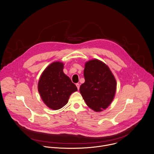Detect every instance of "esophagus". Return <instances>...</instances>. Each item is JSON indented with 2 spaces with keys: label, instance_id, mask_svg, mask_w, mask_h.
Segmentation results:
<instances>
[{
  "label": "esophagus",
  "instance_id": "obj_1",
  "mask_svg": "<svg viewBox=\"0 0 154 154\" xmlns=\"http://www.w3.org/2000/svg\"><path fill=\"white\" fill-rule=\"evenodd\" d=\"M76 86L77 88H78V90H79V87H80V85H79V84H76Z\"/></svg>",
  "mask_w": 154,
  "mask_h": 154
}]
</instances>
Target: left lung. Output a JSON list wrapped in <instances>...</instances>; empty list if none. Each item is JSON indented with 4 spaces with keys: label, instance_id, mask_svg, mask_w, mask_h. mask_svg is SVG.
Instances as JSON below:
<instances>
[{
    "label": "left lung",
    "instance_id": "8db88e82",
    "mask_svg": "<svg viewBox=\"0 0 154 154\" xmlns=\"http://www.w3.org/2000/svg\"><path fill=\"white\" fill-rule=\"evenodd\" d=\"M85 82L79 88L87 105L96 112L106 109L113 101L116 81L109 67L102 61H87L84 70Z\"/></svg>",
    "mask_w": 154,
    "mask_h": 154
}]
</instances>
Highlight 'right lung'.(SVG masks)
Returning a JSON list of instances; mask_svg holds the SVG:
<instances>
[{"label":"right lung","instance_id":"1","mask_svg":"<svg viewBox=\"0 0 154 154\" xmlns=\"http://www.w3.org/2000/svg\"><path fill=\"white\" fill-rule=\"evenodd\" d=\"M64 64L55 61L44 70L38 88L44 103L50 109L58 110L64 106L70 96L78 90L76 86L63 72Z\"/></svg>","mask_w":154,"mask_h":154}]
</instances>
